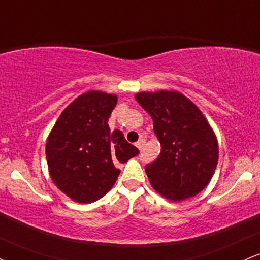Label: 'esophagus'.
Instances as JSON below:
<instances>
[{
	"instance_id": "1",
	"label": "esophagus",
	"mask_w": 260,
	"mask_h": 260,
	"mask_svg": "<svg viewBox=\"0 0 260 260\" xmlns=\"http://www.w3.org/2000/svg\"><path fill=\"white\" fill-rule=\"evenodd\" d=\"M144 143H145V140L140 139V140H138V142L136 143V146H137V148H138L139 150H142L143 146H144Z\"/></svg>"
}]
</instances>
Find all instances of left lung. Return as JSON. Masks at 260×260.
Instances as JSON below:
<instances>
[{"label": "left lung", "mask_w": 260, "mask_h": 260, "mask_svg": "<svg viewBox=\"0 0 260 260\" xmlns=\"http://www.w3.org/2000/svg\"><path fill=\"white\" fill-rule=\"evenodd\" d=\"M139 105L154 121L161 152L145 166L150 184L171 201L198 195L218 164L217 137L200 109L177 90L140 92Z\"/></svg>", "instance_id": "8db88e82"}]
</instances>
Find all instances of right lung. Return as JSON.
I'll list each match as a JSON object with an SVG mask.
<instances>
[{"mask_svg":"<svg viewBox=\"0 0 260 260\" xmlns=\"http://www.w3.org/2000/svg\"><path fill=\"white\" fill-rule=\"evenodd\" d=\"M117 95L89 90L61 112L49 133L46 157L53 183L74 201L90 203L114 186L117 166L139 154L108 121Z\"/></svg>","mask_w":260,"mask_h":260,"instance_id":"1","label":"right lung"}]
</instances>
